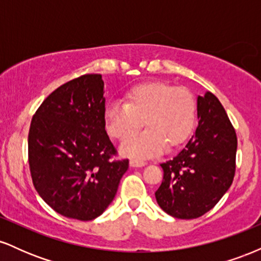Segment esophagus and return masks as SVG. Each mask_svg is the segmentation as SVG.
Listing matches in <instances>:
<instances>
[{
	"instance_id": "1",
	"label": "esophagus",
	"mask_w": 261,
	"mask_h": 261,
	"mask_svg": "<svg viewBox=\"0 0 261 261\" xmlns=\"http://www.w3.org/2000/svg\"><path fill=\"white\" fill-rule=\"evenodd\" d=\"M146 164L147 163L143 161H139V160H131L130 161V167H133V168H141V167H145Z\"/></svg>"
}]
</instances>
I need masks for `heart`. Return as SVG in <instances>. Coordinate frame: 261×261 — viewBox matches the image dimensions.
I'll use <instances>...</instances> for the list:
<instances>
[{"mask_svg": "<svg viewBox=\"0 0 261 261\" xmlns=\"http://www.w3.org/2000/svg\"><path fill=\"white\" fill-rule=\"evenodd\" d=\"M104 119L114 139L124 141L142 126L148 128L121 145L122 154L146 160L164 147H176L187 141L196 122V101L191 92L164 82H147L133 87L126 103L108 101Z\"/></svg>", "mask_w": 261, "mask_h": 261, "instance_id": "1", "label": "heart"}]
</instances>
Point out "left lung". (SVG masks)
<instances>
[{"label": "left lung", "mask_w": 261, "mask_h": 261, "mask_svg": "<svg viewBox=\"0 0 261 261\" xmlns=\"http://www.w3.org/2000/svg\"><path fill=\"white\" fill-rule=\"evenodd\" d=\"M197 125L185 147L162 163L164 175L155 200L164 212L191 220L210 211L234 178L237 135L226 110L211 92L197 97Z\"/></svg>", "instance_id": "left-lung-1"}]
</instances>
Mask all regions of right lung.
Returning <instances> with one entry per match:
<instances>
[{
    "label": "right lung",
    "instance_id": "right-lung-1",
    "mask_svg": "<svg viewBox=\"0 0 261 261\" xmlns=\"http://www.w3.org/2000/svg\"><path fill=\"white\" fill-rule=\"evenodd\" d=\"M101 74L60 86L39 107L28 135L35 190L62 216L91 221L112 203L128 160L113 161Z\"/></svg>",
    "mask_w": 261,
    "mask_h": 261
}]
</instances>
